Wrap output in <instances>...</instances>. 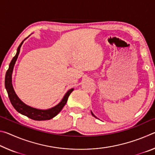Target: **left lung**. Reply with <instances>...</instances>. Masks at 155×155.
<instances>
[{
	"mask_svg": "<svg viewBox=\"0 0 155 155\" xmlns=\"http://www.w3.org/2000/svg\"><path fill=\"white\" fill-rule=\"evenodd\" d=\"M91 114H92V115H93V116H94V117H96L95 116V115H94V114H93V113H92V112H91Z\"/></svg>",
	"mask_w": 155,
	"mask_h": 155,
	"instance_id": "left-lung-1",
	"label": "left lung"
}]
</instances>
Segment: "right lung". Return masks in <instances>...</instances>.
I'll return each instance as SVG.
<instances>
[{"label": "right lung", "mask_w": 155, "mask_h": 155, "mask_svg": "<svg viewBox=\"0 0 155 155\" xmlns=\"http://www.w3.org/2000/svg\"><path fill=\"white\" fill-rule=\"evenodd\" d=\"M27 38H28V37ZM27 38H25V40L21 42L19 46H18L16 54H15V55L14 57V58L12 59L11 63L9 64V69L7 70L6 74H5V88H6L7 94H8L10 102H11L13 107H14V109L16 110L18 113H20V114L24 115H26L27 117L34 120L41 121V120H51L52 118H53L54 116H56V115L61 111L63 107L65 106V104L67 103V101L70 94L72 92L74 89L72 88L68 90L67 91V93L65 94L64 98H62L61 101L58 104H57L56 106L52 107L51 109L45 110L33 108V107L28 106L27 104L23 103V102L18 98L12 85V72L13 70H14L15 61H16V60L18 59V54L20 53V47L22 46L23 42H24V41Z\"/></svg>", "instance_id": "obj_1"}]
</instances>
